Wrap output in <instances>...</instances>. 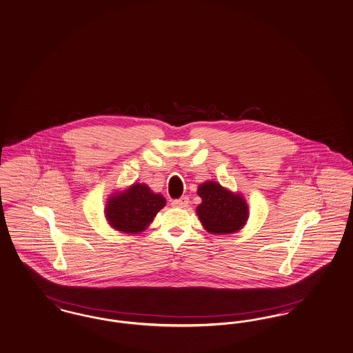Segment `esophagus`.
Instances as JSON below:
<instances>
[{"label": "esophagus", "mask_w": 353, "mask_h": 353, "mask_svg": "<svg viewBox=\"0 0 353 353\" xmlns=\"http://www.w3.org/2000/svg\"><path fill=\"white\" fill-rule=\"evenodd\" d=\"M172 207H176V208H185V207L189 206V198L188 196H181L180 199H174L172 201Z\"/></svg>", "instance_id": "esophagus-1"}]
</instances>
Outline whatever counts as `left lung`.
I'll return each mask as SVG.
<instances>
[{"instance_id": "obj_1", "label": "left lung", "mask_w": 353, "mask_h": 353, "mask_svg": "<svg viewBox=\"0 0 353 353\" xmlns=\"http://www.w3.org/2000/svg\"><path fill=\"white\" fill-rule=\"evenodd\" d=\"M196 194L202 198V203L196 206V215L208 233L231 234L245 227L249 206L243 194L233 193L215 181L201 183Z\"/></svg>"}]
</instances>
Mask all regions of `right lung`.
Listing matches in <instances>:
<instances>
[{"instance_id": "add662e5", "label": "right lung", "mask_w": 353, "mask_h": 353, "mask_svg": "<svg viewBox=\"0 0 353 353\" xmlns=\"http://www.w3.org/2000/svg\"><path fill=\"white\" fill-rule=\"evenodd\" d=\"M165 202L163 195L154 193L146 183H135L110 195L104 215L113 230L138 234L152 223Z\"/></svg>"}]
</instances>
